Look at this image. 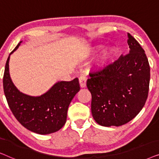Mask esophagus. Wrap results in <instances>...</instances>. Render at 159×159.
<instances>
[{
    "instance_id": "esophagus-1",
    "label": "esophagus",
    "mask_w": 159,
    "mask_h": 159,
    "mask_svg": "<svg viewBox=\"0 0 159 159\" xmlns=\"http://www.w3.org/2000/svg\"><path fill=\"white\" fill-rule=\"evenodd\" d=\"M79 82L80 84V87L81 88H84L86 86V82H87V77L84 74H80L79 76Z\"/></svg>"
}]
</instances>
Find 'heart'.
Segmentation results:
<instances>
[{"label": "heart", "instance_id": "obj_1", "mask_svg": "<svg viewBox=\"0 0 159 159\" xmlns=\"http://www.w3.org/2000/svg\"><path fill=\"white\" fill-rule=\"evenodd\" d=\"M113 53H114V50L112 48L106 49L101 55L99 63L98 64V65L99 66H103V65H105L106 63L108 61V60L112 56Z\"/></svg>", "mask_w": 159, "mask_h": 159}]
</instances>
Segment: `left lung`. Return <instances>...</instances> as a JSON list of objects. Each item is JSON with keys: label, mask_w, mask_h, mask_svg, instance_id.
<instances>
[{"label": "left lung", "mask_w": 159, "mask_h": 159, "mask_svg": "<svg viewBox=\"0 0 159 159\" xmlns=\"http://www.w3.org/2000/svg\"><path fill=\"white\" fill-rule=\"evenodd\" d=\"M128 38L129 53L92 70L87 80L93 116L104 127L129 122L142 110L148 95V60L140 43L130 34Z\"/></svg>", "instance_id": "left-lung-1"}]
</instances>
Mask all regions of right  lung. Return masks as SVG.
Returning a JSON list of instances; mask_svg holds the SVG:
<instances>
[{
	"mask_svg": "<svg viewBox=\"0 0 159 159\" xmlns=\"http://www.w3.org/2000/svg\"><path fill=\"white\" fill-rule=\"evenodd\" d=\"M19 45V43L10 55ZM10 55L6 61L3 84L6 101L15 118L27 129L38 134H51L61 129L66 123L69 104L80 89L78 78L58 82L41 96H29L19 92L11 80Z\"/></svg>",
	"mask_w": 159,
	"mask_h": 159,
	"instance_id": "add662e5",
	"label": "right lung"
}]
</instances>
